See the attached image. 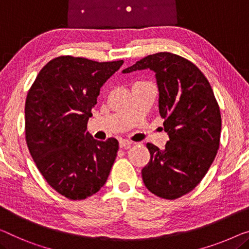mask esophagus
I'll return each mask as SVG.
<instances>
[{"mask_svg":"<svg viewBox=\"0 0 249 249\" xmlns=\"http://www.w3.org/2000/svg\"><path fill=\"white\" fill-rule=\"evenodd\" d=\"M131 145H132L131 141H127V140H121L120 141V147H122V148H128Z\"/></svg>","mask_w":249,"mask_h":249,"instance_id":"esophagus-1","label":"esophagus"}]
</instances>
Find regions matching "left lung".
<instances>
[{
  "instance_id": "1",
  "label": "left lung",
  "mask_w": 249,
  "mask_h": 249,
  "mask_svg": "<svg viewBox=\"0 0 249 249\" xmlns=\"http://www.w3.org/2000/svg\"><path fill=\"white\" fill-rule=\"evenodd\" d=\"M142 69L155 72L159 110L169 134L163 150L146 144L151 159L142 169L143 182L155 196L174 200L194 190L213 164L220 144V108L209 81L188 59L150 54L123 73Z\"/></svg>"
}]
</instances>
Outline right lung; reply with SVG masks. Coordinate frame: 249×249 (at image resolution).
<instances>
[{
    "label": "right lung",
    "instance_id": "add662e5",
    "mask_svg": "<svg viewBox=\"0 0 249 249\" xmlns=\"http://www.w3.org/2000/svg\"><path fill=\"white\" fill-rule=\"evenodd\" d=\"M123 62L60 55L40 70L28 91L30 154L50 187L70 200L101 190L116 159L117 140H95L87 123L101 87Z\"/></svg>",
    "mask_w": 249,
    "mask_h": 249
}]
</instances>
